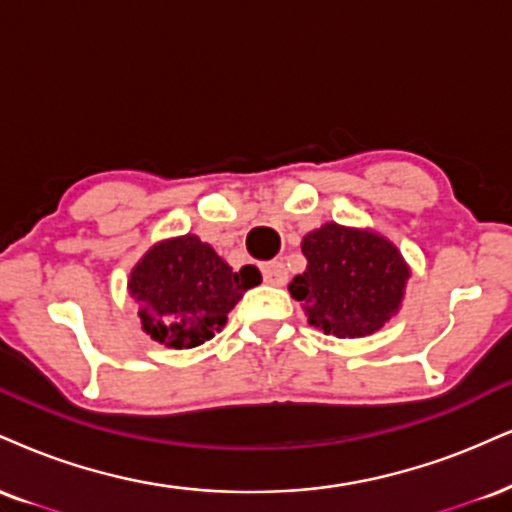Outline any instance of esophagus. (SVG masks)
<instances>
[{
  "label": "esophagus",
  "instance_id": "1",
  "mask_svg": "<svg viewBox=\"0 0 512 512\" xmlns=\"http://www.w3.org/2000/svg\"><path fill=\"white\" fill-rule=\"evenodd\" d=\"M262 274H264V281H267L269 286H283V283L288 281V269L283 262H264Z\"/></svg>",
  "mask_w": 512,
  "mask_h": 512
}]
</instances>
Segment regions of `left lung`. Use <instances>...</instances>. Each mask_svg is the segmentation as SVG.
<instances>
[{
	"mask_svg": "<svg viewBox=\"0 0 512 512\" xmlns=\"http://www.w3.org/2000/svg\"><path fill=\"white\" fill-rule=\"evenodd\" d=\"M307 269L288 283L307 322L336 338L377 334L403 305L410 264L374 229L336 221L303 238Z\"/></svg>",
	"mask_w": 512,
	"mask_h": 512,
	"instance_id": "1",
	"label": "left lung"
}]
</instances>
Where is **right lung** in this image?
I'll use <instances>...</instances> for the list:
<instances>
[{"label": "right lung", "mask_w": 512, "mask_h": 512, "mask_svg": "<svg viewBox=\"0 0 512 512\" xmlns=\"http://www.w3.org/2000/svg\"><path fill=\"white\" fill-rule=\"evenodd\" d=\"M262 281L255 267L240 272L193 233L164 238L140 257L128 276L140 326L166 348H195L224 329L248 288Z\"/></svg>", "instance_id": "add662e5"}]
</instances>
